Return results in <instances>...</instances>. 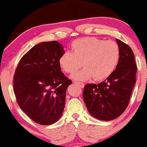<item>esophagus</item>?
I'll return each mask as SVG.
<instances>
[{
    "label": "esophagus",
    "mask_w": 147,
    "mask_h": 147,
    "mask_svg": "<svg viewBox=\"0 0 147 147\" xmlns=\"http://www.w3.org/2000/svg\"><path fill=\"white\" fill-rule=\"evenodd\" d=\"M74 83H75V84H77V86H78L79 87L82 88H83L84 87V84L83 83H82V82H76V81H75L74 82Z\"/></svg>",
    "instance_id": "obj_1"
}]
</instances>
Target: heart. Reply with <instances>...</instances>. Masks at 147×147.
<instances>
[{
  "label": "heart",
  "instance_id": "heart-1",
  "mask_svg": "<svg viewBox=\"0 0 147 147\" xmlns=\"http://www.w3.org/2000/svg\"><path fill=\"white\" fill-rule=\"evenodd\" d=\"M72 52H63L59 59L61 68L72 73L81 65L84 68L72 75L75 80L85 81L94 77L97 81L110 76L117 67L120 55L119 45L113 41L95 37H84L71 43Z\"/></svg>",
  "mask_w": 147,
  "mask_h": 147
}]
</instances>
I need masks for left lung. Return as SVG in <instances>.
Returning <instances> with one entry per match:
<instances>
[{"label": "left lung", "instance_id": "8db88e82", "mask_svg": "<svg viewBox=\"0 0 147 147\" xmlns=\"http://www.w3.org/2000/svg\"><path fill=\"white\" fill-rule=\"evenodd\" d=\"M116 41L120 55L115 70L102 83L86 84L83 92L88 111L100 120H113L124 113L136 84L138 68L132 49L120 40Z\"/></svg>", "mask_w": 147, "mask_h": 147}]
</instances>
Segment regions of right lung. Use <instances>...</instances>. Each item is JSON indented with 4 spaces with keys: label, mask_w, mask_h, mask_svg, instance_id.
I'll return each instance as SVG.
<instances>
[{
    "label": "right lung",
    "mask_w": 147,
    "mask_h": 147,
    "mask_svg": "<svg viewBox=\"0 0 147 147\" xmlns=\"http://www.w3.org/2000/svg\"><path fill=\"white\" fill-rule=\"evenodd\" d=\"M63 52L56 41L40 43L23 55L15 70L14 92L18 106L37 124H54L63 111L65 92L72 84L59 63Z\"/></svg>",
    "instance_id": "1"
}]
</instances>
